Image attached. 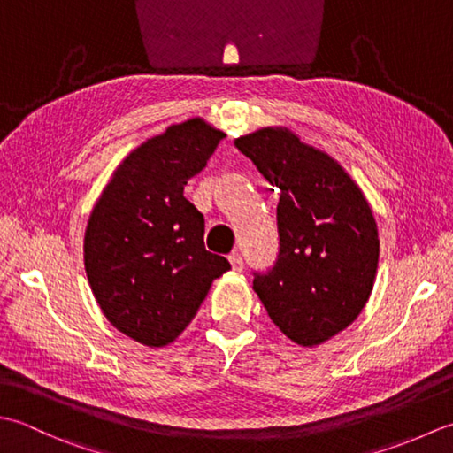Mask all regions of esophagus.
Wrapping results in <instances>:
<instances>
[{"mask_svg": "<svg viewBox=\"0 0 453 453\" xmlns=\"http://www.w3.org/2000/svg\"><path fill=\"white\" fill-rule=\"evenodd\" d=\"M228 262L230 265H233L234 272H242L244 270V262H242V256H240L238 252H233L228 256Z\"/></svg>", "mask_w": 453, "mask_h": 453, "instance_id": "1", "label": "esophagus"}]
</instances>
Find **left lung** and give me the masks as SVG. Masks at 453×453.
<instances>
[{"instance_id":"left-lung-1","label":"left lung","mask_w":453,"mask_h":453,"mask_svg":"<svg viewBox=\"0 0 453 453\" xmlns=\"http://www.w3.org/2000/svg\"><path fill=\"white\" fill-rule=\"evenodd\" d=\"M236 149L280 189V256L254 291L285 336L303 348L348 328L372 295L380 234L373 211L342 165L285 127L240 136Z\"/></svg>"}]
</instances>
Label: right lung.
<instances>
[{"instance_id": "add662e5", "label": "right lung", "mask_w": 453, "mask_h": 453, "mask_svg": "<svg viewBox=\"0 0 453 453\" xmlns=\"http://www.w3.org/2000/svg\"><path fill=\"white\" fill-rule=\"evenodd\" d=\"M225 133L201 117L172 125L117 165L84 236L89 288L107 320L149 348L172 344L230 270L211 254L205 219L183 197Z\"/></svg>"}]
</instances>
